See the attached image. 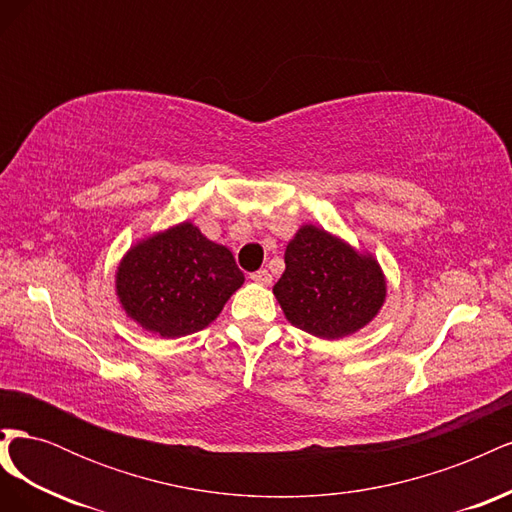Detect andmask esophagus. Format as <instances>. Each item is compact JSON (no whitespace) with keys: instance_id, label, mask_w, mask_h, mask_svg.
I'll return each instance as SVG.
<instances>
[{"instance_id":"1","label":"esophagus","mask_w":512,"mask_h":512,"mask_svg":"<svg viewBox=\"0 0 512 512\" xmlns=\"http://www.w3.org/2000/svg\"><path fill=\"white\" fill-rule=\"evenodd\" d=\"M252 280H254L256 284H260V286H271L273 275H271L267 269H260V271H254V273H252Z\"/></svg>"}]
</instances>
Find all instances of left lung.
Here are the masks:
<instances>
[{
  "label": "left lung",
  "instance_id": "1",
  "mask_svg": "<svg viewBox=\"0 0 512 512\" xmlns=\"http://www.w3.org/2000/svg\"><path fill=\"white\" fill-rule=\"evenodd\" d=\"M286 271L273 286L294 327L322 339L352 335L374 318L386 297V282L374 256L312 224L288 243Z\"/></svg>",
  "mask_w": 512,
  "mask_h": 512
}]
</instances>
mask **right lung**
<instances>
[{
    "mask_svg": "<svg viewBox=\"0 0 512 512\" xmlns=\"http://www.w3.org/2000/svg\"><path fill=\"white\" fill-rule=\"evenodd\" d=\"M243 280L228 247L183 222L134 245L115 286L132 320L173 339L209 327Z\"/></svg>",
    "mask_w": 512,
    "mask_h": 512,
    "instance_id": "add662e5",
    "label": "right lung"
}]
</instances>
